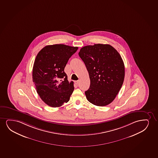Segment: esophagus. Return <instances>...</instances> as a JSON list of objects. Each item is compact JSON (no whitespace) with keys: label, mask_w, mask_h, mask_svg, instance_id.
Returning a JSON list of instances; mask_svg holds the SVG:
<instances>
[{"label":"esophagus","mask_w":158,"mask_h":158,"mask_svg":"<svg viewBox=\"0 0 158 158\" xmlns=\"http://www.w3.org/2000/svg\"><path fill=\"white\" fill-rule=\"evenodd\" d=\"M79 80H77V81H74V83H75V84L77 85H78V84H79Z\"/></svg>","instance_id":"esophagus-1"}]
</instances>
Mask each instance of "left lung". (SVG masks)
I'll list each match as a JSON object with an SVG mask.
<instances>
[{"label":"left lung","mask_w":158,"mask_h":158,"mask_svg":"<svg viewBox=\"0 0 158 158\" xmlns=\"http://www.w3.org/2000/svg\"><path fill=\"white\" fill-rule=\"evenodd\" d=\"M79 56L84 62L90 79L85 92L89 102L106 106L115 99L123 85L125 68L122 58L109 44H95L82 47Z\"/></svg>","instance_id":"8db88e82"}]
</instances>
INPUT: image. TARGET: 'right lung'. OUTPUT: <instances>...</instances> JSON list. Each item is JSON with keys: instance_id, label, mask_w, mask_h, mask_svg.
Segmentation results:
<instances>
[{"instance_id": "right-lung-1", "label": "right lung", "mask_w": 158, "mask_h": 158, "mask_svg": "<svg viewBox=\"0 0 158 158\" xmlns=\"http://www.w3.org/2000/svg\"><path fill=\"white\" fill-rule=\"evenodd\" d=\"M78 47L65 44L47 45L37 53L33 69V81L38 94L51 107H60L70 100L73 82L64 72L68 60Z\"/></svg>"}]
</instances>
